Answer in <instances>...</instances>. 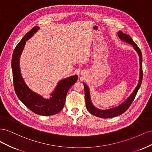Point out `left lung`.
I'll use <instances>...</instances> for the list:
<instances>
[{
	"label": "left lung",
	"instance_id": "1",
	"mask_svg": "<svg viewBox=\"0 0 152 152\" xmlns=\"http://www.w3.org/2000/svg\"><path fill=\"white\" fill-rule=\"evenodd\" d=\"M118 37L120 38L122 40L124 41V42H126L129 44H131L133 48L136 50L140 57V80L138 82V84H137V87L134 91H133V93L131 94V95L129 97L125 102L123 103L120 104L117 107H115L113 108H111L109 110H102L96 108L94 105L92 104L91 98H90V93H89V90L88 89V87L84 83V91H85V99H86V108L87 110L91 113L93 114V115H95L96 117H98L100 118H112L116 117L118 115H120L122 114L123 113L125 112L126 110L129 108L131 104H132V102L134 101L136 95L140 87L141 86L142 80V54L141 52V50L140 49L139 47L137 46L136 44L133 41L132 38L131 37L130 35H127L126 34H124L122 31H119L118 32Z\"/></svg>",
	"mask_w": 152,
	"mask_h": 152
}]
</instances>
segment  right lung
Masks as SVG:
<instances>
[{
    "instance_id": "1",
    "label": "right lung",
    "mask_w": 152,
    "mask_h": 152,
    "mask_svg": "<svg viewBox=\"0 0 152 152\" xmlns=\"http://www.w3.org/2000/svg\"><path fill=\"white\" fill-rule=\"evenodd\" d=\"M39 29L38 26H35L31 29L14 49L11 61L13 84L18 98L27 108L36 114L49 116L59 113L63 109L68 91L70 87L77 82L78 76H72L59 82L51 94L52 97L49 99H44L42 96L35 93L28 88L21 77L19 61L26 41Z\"/></svg>"
}]
</instances>
